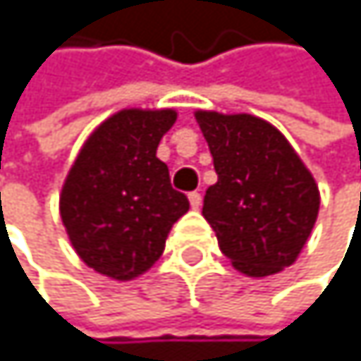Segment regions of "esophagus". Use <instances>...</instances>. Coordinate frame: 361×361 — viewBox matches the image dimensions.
Returning <instances> with one entry per match:
<instances>
[{
    "instance_id": "34e87169",
    "label": "esophagus",
    "mask_w": 361,
    "mask_h": 361,
    "mask_svg": "<svg viewBox=\"0 0 361 361\" xmlns=\"http://www.w3.org/2000/svg\"><path fill=\"white\" fill-rule=\"evenodd\" d=\"M188 201H190V205L195 207V210H199V207H201V195L197 190L188 195Z\"/></svg>"
}]
</instances>
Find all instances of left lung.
Instances as JSON below:
<instances>
[{
    "instance_id": "1",
    "label": "left lung",
    "mask_w": 361,
    "mask_h": 361,
    "mask_svg": "<svg viewBox=\"0 0 361 361\" xmlns=\"http://www.w3.org/2000/svg\"><path fill=\"white\" fill-rule=\"evenodd\" d=\"M197 121L219 175L205 190L203 216L221 251L245 275L279 273L297 259L318 216L312 173L257 116L197 112Z\"/></svg>"
}]
</instances>
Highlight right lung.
<instances>
[{"label": "right lung", "mask_w": 361, "mask_h": 361, "mask_svg": "<svg viewBox=\"0 0 361 361\" xmlns=\"http://www.w3.org/2000/svg\"><path fill=\"white\" fill-rule=\"evenodd\" d=\"M173 110H123L86 140L60 197V214L78 255L97 273L132 279L162 255L188 197L171 186L158 160Z\"/></svg>", "instance_id": "right-lung-1"}]
</instances>
